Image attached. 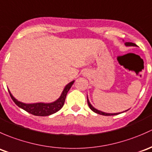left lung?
<instances>
[{
  "label": "left lung",
  "instance_id": "obj_1",
  "mask_svg": "<svg viewBox=\"0 0 152 152\" xmlns=\"http://www.w3.org/2000/svg\"><path fill=\"white\" fill-rule=\"evenodd\" d=\"M124 45H126V46H127V47L128 46H134V47L137 46V45H136L135 44L132 43V42H125ZM87 102H88V106H89V107H90L91 110L92 111H94V113H96L99 114V115H118V114L121 113H105V112H103V111L97 110V109H96V108H95V107H94L93 106H92V104H91L90 102H89L88 96H87ZM127 110H125V111H124V112H126V111H127ZM121 113H123V112H121Z\"/></svg>",
  "mask_w": 152,
  "mask_h": 152
}]
</instances>
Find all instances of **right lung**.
Segmentation results:
<instances>
[{"label": "right lung", "instance_id": "add662e5", "mask_svg": "<svg viewBox=\"0 0 152 152\" xmlns=\"http://www.w3.org/2000/svg\"><path fill=\"white\" fill-rule=\"evenodd\" d=\"M75 80L69 83L64 88L61 94L59 96L58 99L56 101L50 103H45V102H37V103H23L22 102L18 101V99H15L13 95L11 94L10 91L9 90V94H10L11 98L14 101V102L20 108L23 109L24 110L27 111L29 113L33 114L34 115H38V116H48V115H51V114L55 113L58 112L59 110L62 108L65 102L66 96L67 93L72 86L74 83Z\"/></svg>", "mask_w": 152, "mask_h": 152}]
</instances>
